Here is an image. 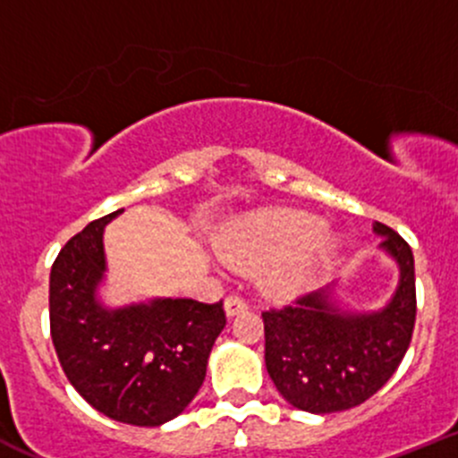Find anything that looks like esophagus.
I'll return each instance as SVG.
<instances>
[{
	"label": "esophagus",
	"mask_w": 458,
	"mask_h": 458,
	"mask_svg": "<svg viewBox=\"0 0 458 458\" xmlns=\"http://www.w3.org/2000/svg\"><path fill=\"white\" fill-rule=\"evenodd\" d=\"M224 309H225V315H228V318H233V315L242 313V310L248 309V301L239 295H230V297H225Z\"/></svg>",
	"instance_id": "obj_1"
}]
</instances>
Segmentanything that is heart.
I'll return each mask as SVG.
<instances>
[{"label": "heart", "mask_w": 458, "mask_h": 458, "mask_svg": "<svg viewBox=\"0 0 458 458\" xmlns=\"http://www.w3.org/2000/svg\"><path fill=\"white\" fill-rule=\"evenodd\" d=\"M318 248L313 259L282 268L268 279L270 291L286 295L310 282L315 270L335 252V237L324 234V221L306 212H266L248 216L216 239L221 259L242 273H257L306 248Z\"/></svg>", "instance_id": "obj_1"}]
</instances>
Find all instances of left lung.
<instances>
[{"mask_svg": "<svg viewBox=\"0 0 458 458\" xmlns=\"http://www.w3.org/2000/svg\"><path fill=\"white\" fill-rule=\"evenodd\" d=\"M374 233L401 270L396 293L383 309H340L331 284L295 304L261 313L266 369L297 410H352L374 396L405 358L416 322L414 255L389 225L376 221Z\"/></svg>", "mask_w": 458, "mask_h": 458, "instance_id": "1", "label": "left lung"}]
</instances>
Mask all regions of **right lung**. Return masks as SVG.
Masks as SVG:
<instances>
[{
    "label": "right lung",
    "instance_id": "1",
    "mask_svg": "<svg viewBox=\"0 0 458 458\" xmlns=\"http://www.w3.org/2000/svg\"><path fill=\"white\" fill-rule=\"evenodd\" d=\"M121 212L91 221L53 261L51 337L66 378L93 410L118 423L158 428L201 389L212 344L225 327L224 301L157 297L121 309L102 304V230Z\"/></svg>",
    "mask_w": 458,
    "mask_h": 458
}]
</instances>
